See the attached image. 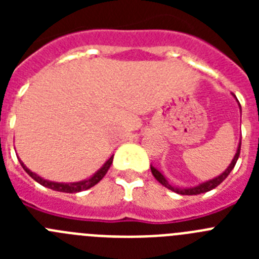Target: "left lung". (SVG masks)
<instances>
[{"label": "left lung", "mask_w": 259, "mask_h": 259, "mask_svg": "<svg viewBox=\"0 0 259 259\" xmlns=\"http://www.w3.org/2000/svg\"><path fill=\"white\" fill-rule=\"evenodd\" d=\"M236 101H237V100H236ZM239 106H240V105H239ZM240 110H241V106H240ZM240 148H241V141H239V145H237V150H236V153H235V155H233L230 166H228L227 168H226V170H224L223 172L221 174V175L215 176V178H212V179H210V180H206V182L200 183V184L194 185V187H178V185H172V184H170V183H168V180L166 179V176H164L162 172H159V171H158L154 166H152V164H150V170H152L153 176H154L158 182L161 183L162 185H164L167 189H170V191L175 192V193L183 194V196H193V194H201V193H205V192L211 191V189H214L215 187H218V185L221 184V183L223 182V180L226 179L228 175H230V172L233 170L235 164H236L237 159H239Z\"/></svg>", "instance_id": "8db88e82"}]
</instances>
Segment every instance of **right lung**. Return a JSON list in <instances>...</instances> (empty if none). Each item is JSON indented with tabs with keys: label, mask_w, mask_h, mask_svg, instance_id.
<instances>
[{
	"label": "right lung",
	"mask_w": 259,
	"mask_h": 259,
	"mask_svg": "<svg viewBox=\"0 0 259 259\" xmlns=\"http://www.w3.org/2000/svg\"><path fill=\"white\" fill-rule=\"evenodd\" d=\"M113 158H114V155H111V157H110L104 164H102L101 168H98V170L96 171L92 176H89V178H87V179H84V180H80V182H74V183L50 182V180H47V179H44V178H41V176L37 175L36 172H32L28 167L23 163L20 159H19V162H20V164H22L23 168H24V171H26V172L31 176L32 179L36 180L38 184L44 185V187H47V188L53 189V191H57V192H65V193H77V192L87 191V189L92 188L93 185L97 184V183L100 182V180H101L105 175H106L107 170H109L110 166H111V163H113Z\"/></svg>",
	"instance_id": "right-lung-1"
}]
</instances>
